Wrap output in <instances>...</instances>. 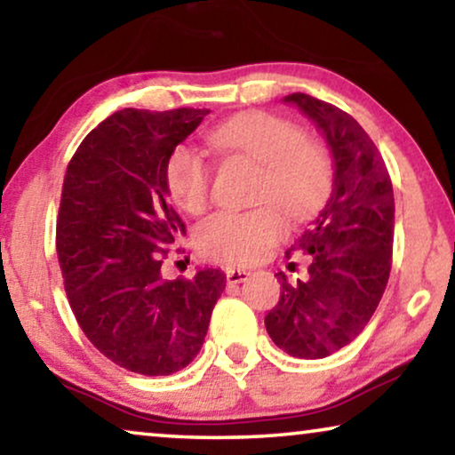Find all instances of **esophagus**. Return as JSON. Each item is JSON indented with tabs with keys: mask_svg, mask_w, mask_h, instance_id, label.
<instances>
[{
	"mask_svg": "<svg viewBox=\"0 0 455 455\" xmlns=\"http://www.w3.org/2000/svg\"><path fill=\"white\" fill-rule=\"evenodd\" d=\"M248 275H251V271H246V269H235V267H228V269H226V277H228L229 283L246 282Z\"/></svg>",
	"mask_w": 455,
	"mask_h": 455,
	"instance_id": "esophagus-1",
	"label": "esophagus"
}]
</instances>
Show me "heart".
Wrapping results in <instances>:
<instances>
[{
	"instance_id": "heart-1",
	"label": "heart",
	"mask_w": 455,
	"mask_h": 455,
	"mask_svg": "<svg viewBox=\"0 0 455 455\" xmlns=\"http://www.w3.org/2000/svg\"><path fill=\"white\" fill-rule=\"evenodd\" d=\"M223 153L240 155L263 165L259 180V209L246 213L220 211L196 229V244L204 257L223 263H252L283 238L291 220L307 221L325 207L333 190V159L321 142L304 139L300 126L267 111L229 117L209 132ZM165 184L173 201L190 213L209 203L211 167L201 151L178 145L165 161Z\"/></svg>"
}]
</instances>
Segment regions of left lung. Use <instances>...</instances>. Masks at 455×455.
Segmentation results:
<instances>
[{
  "label": "left lung",
  "instance_id": "1",
  "mask_svg": "<svg viewBox=\"0 0 455 455\" xmlns=\"http://www.w3.org/2000/svg\"><path fill=\"white\" fill-rule=\"evenodd\" d=\"M283 101L325 136L335 176L325 209L291 246L310 257L308 277L290 283L275 273L282 296L265 327L290 356L315 360L356 339L381 302L394 252V188L381 153L350 114L304 92Z\"/></svg>",
  "mask_w": 455,
  "mask_h": 455
}]
</instances>
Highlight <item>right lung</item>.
<instances>
[{
	"label": "right lung",
	"mask_w": 455,
	"mask_h": 455,
	"mask_svg": "<svg viewBox=\"0 0 455 455\" xmlns=\"http://www.w3.org/2000/svg\"><path fill=\"white\" fill-rule=\"evenodd\" d=\"M209 109H122L86 134L68 164L55 248L68 302L103 356L139 375H172L201 352L226 288L220 269L165 279L186 234L167 201L165 161Z\"/></svg>",
	"instance_id": "obj_1"
}]
</instances>
